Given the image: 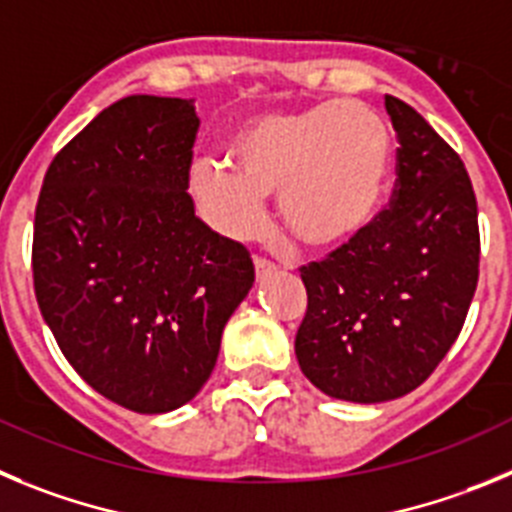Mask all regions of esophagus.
<instances>
[{"label": "esophagus", "instance_id": "esophagus-1", "mask_svg": "<svg viewBox=\"0 0 512 512\" xmlns=\"http://www.w3.org/2000/svg\"><path fill=\"white\" fill-rule=\"evenodd\" d=\"M275 273H278V267H275L273 262L257 257V260H255V275H257V280H260V283L265 278H270V275H275Z\"/></svg>", "mask_w": 512, "mask_h": 512}]
</instances>
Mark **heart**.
Segmentation results:
<instances>
[{"mask_svg": "<svg viewBox=\"0 0 512 512\" xmlns=\"http://www.w3.org/2000/svg\"><path fill=\"white\" fill-rule=\"evenodd\" d=\"M390 168L388 119L362 101H324L239 124L227 165L201 163L193 191L216 227L237 239L257 232L265 196L278 193L285 229L311 250H331L370 227Z\"/></svg>", "mask_w": 512, "mask_h": 512, "instance_id": "heart-1", "label": "heart"}]
</instances>
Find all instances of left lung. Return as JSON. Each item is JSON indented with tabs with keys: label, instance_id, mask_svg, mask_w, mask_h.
<instances>
[{
	"label": "left lung",
	"instance_id": "1",
	"mask_svg": "<svg viewBox=\"0 0 512 512\" xmlns=\"http://www.w3.org/2000/svg\"><path fill=\"white\" fill-rule=\"evenodd\" d=\"M385 109L400 145L390 209L326 260L301 267L308 308L298 365L321 393L349 403L416 390L457 342L480 275L464 163L405 101L385 96Z\"/></svg>",
	"mask_w": 512,
	"mask_h": 512
}]
</instances>
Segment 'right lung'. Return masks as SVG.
Returning <instances> with one entry per match:
<instances>
[{
  "label": "right lung",
  "mask_w": 512,
  "mask_h": 512,
  "mask_svg": "<svg viewBox=\"0 0 512 512\" xmlns=\"http://www.w3.org/2000/svg\"><path fill=\"white\" fill-rule=\"evenodd\" d=\"M193 99L135 94L45 173L32 278L45 324L96 393L135 413L196 398L255 283L250 252L196 216Z\"/></svg>",
  "instance_id": "1"
}]
</instances>
